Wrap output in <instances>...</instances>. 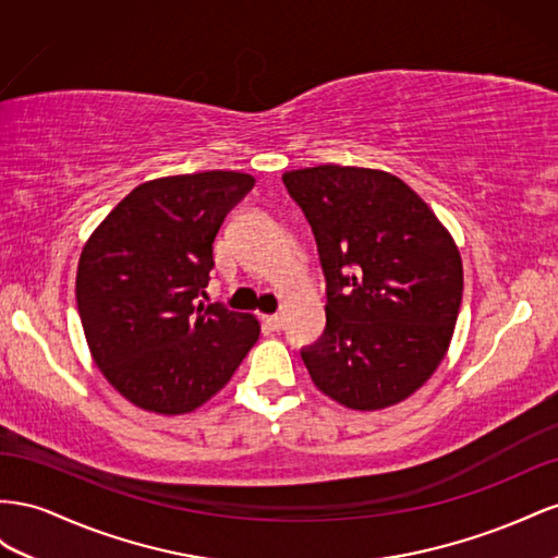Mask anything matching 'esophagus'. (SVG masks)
I'll return each mask as SVG.
<instances>
[{
  "instance_id": "esophagus-1",
  "label": "esophagus",
  "mask_w": 558,
  "mask_h": 558,
  "mask_svg": "<svg viewBox=\"0 0 558 558\" xmlns=\"http://www.w3.org/2000/svg\"><path fill=\"white\" fill-rule=\"evenodd\" d=\"M264 323L274 329V331H280L282 329V325H284V317L280 315V313H276V315H266L264 317Z\"/></svg>"
}]
</instances>
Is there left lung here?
Masks as SVG:
<instances>
[{"instance_id": "obj_1", "label": "left lung", "mask_w": 558, "mask_h": 558, "mask_svg": "<svg viewBox=\"0 0 558 558\" xmlns=\"http://www.w3.org/2000/svg\"><path fill=\"white\" fill-rule=\"evenodd\" d=\"M308 219L327 282V325L301 360L331 400L376 411L435 374L463 301V262L427 203L384 170L282 174Z\"/></svg>"}]
</instances>
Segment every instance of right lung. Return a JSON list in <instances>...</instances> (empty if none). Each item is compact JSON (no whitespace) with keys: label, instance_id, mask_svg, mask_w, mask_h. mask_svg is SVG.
Here are the masks:
<instances>
[{"label":"right lung","instance_id":"obj_1","mask_svg":"<svg viewBox=\"0 0 558 558\" xmlns=\"http://www.w3.org/2000/svg\"><path fill=\"white\" fill-rule=\"evenodd\" d=\"M254 186L233 170L135 186L93 231L76 268L90 355L125 400L186 413L229 384L259 323L225 304H194L215 266L221 221Z\"/></svg>","mask_w":558,"mask_h":558}]
</instances>
